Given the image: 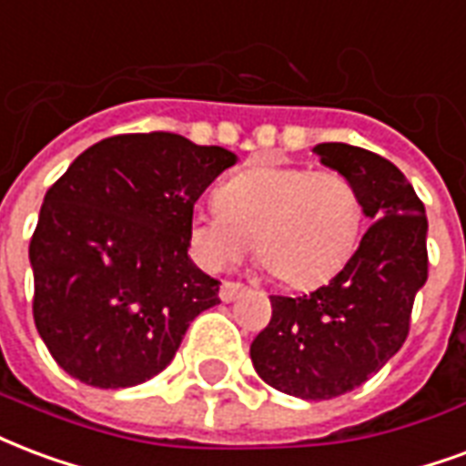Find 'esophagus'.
Returning <instances> with one entry per match:
<instances>
[{
    "mask_svg": "<svg viewBox=\"0 0 466 466\" xmlns=\"http://www.w3.org/2000/svg\"><path fill=\"white\" fill-rule=\"evenodd\" d=\"M244 291H247V286L244 284H237V281H222V286H219V299H222L224 303L234 301L237 296H242Z\"/></svg>",
    "mask_w": 466,
    "mask_h": 466,
    "instance_id": "esophagus-1",
    "label": "esophagus"
}]
</instances>
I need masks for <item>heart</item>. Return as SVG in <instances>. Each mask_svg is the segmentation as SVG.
Masks as SVG:
<instances>
[{"mask_svg":"<svg viewBox=\"0 0 466 466\" xmlns=\"http://www.w3.org/2000/svg\"><path fill=\"white\" fill-rule=\"evenodd\" d=\"M215 205L189 222L192 259L205 271H222L254 242L257 261L289 289L330 281L363 234V195L339 170L249 165L217 187Z\"/></svg>","mask_w":466,"mask_h":466,"instance_id":"heart-1","label":"heart"}]
</instances>
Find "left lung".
I'll return each mask as SVG.
<instances>
[{
    "mask_svg": "<svg viewBox=\"0 0 466 466\" xmlns=\"http://www.w3.org/2000/svg\"><path fill=\"white\" fill-rule=\"evenodd\" d=\"M313 153L356 182L373 224L329 284L296 299L271 296V320L249 356L271 388L330 400L363 385L408 339L412 303L427 281V217L390 160L348 143H320Z\"/></svg>",
    "mask_w": 466,
    "mask_h": 466,
    "instance_id": "obj_1",
    "label": "left lung"
}]
</instances>
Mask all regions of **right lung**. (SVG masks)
<instances>
[{"label": "right lung", "mask_w": 466, "mask_h": 466, "mask_svg": "<svg viewBox=\"0 0 466 466\" xmlns=\"http://www.w3.org/2000/svg\"><path fill=\"white\" fill-rule=\"evenodd\" d=\"M237 163L175 133L113 136L68 165L29 244L34 323L71 378L133 388L165 370L219 281L189 259L199 195Z\"/></svg>", "instance_id": "add662e5"}]
</instances>
